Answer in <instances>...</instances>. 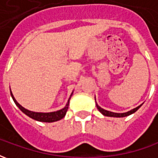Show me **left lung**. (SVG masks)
Returning a JSON list of instances; mask_svg holds the SVG:
<instances>
[{"mask_svg": "<svg viewBox=\"0 0 158 158\" xmlns=\"http://www.w3.org/2000/svg\"><path fill=\"white\" fill-rule=\"evenodd\" d=\"M141 106V105L139 106H137L135 108H134V109L130 110L129 112H127V113H112V112H109V111H106V110H104L102 107H100L97 104H96V107H97V109L99 110L101 113H102L104 116L106 117H116V118H122V117H126V116H129L130 114H132V113H135L137 110L139 109V107Z\"/></svg>", "mask_w": 158, "mask_h": 158, "instance_id": "obj_1", "label": "left lung"}]
</instances>
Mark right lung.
Here are the masks:
<instances>
[{"instance_id": "add662e5", "label": "right lung", "mask_w": 158, "mask_h": 158, "mask_svg": "<svg viewBox=\"0 0 158 158\" xmlns=\"http://www.w3.org/2000/svg\"><path fill=\"white\" fill-rule=\"evenodd\" d=\"M11 91V89H10ZM11 96H12V99L14 101V102L17 106H19V108L23 113H25L27 116H29V118L35 119V120H37V121H40V122H45V123H52L55 122V121H58L60 119H62V118H64V116L66 115V113L69 109V100L68 104L66 105V106L62 109L59 110V111H56V112H52V113H35V112H31V111H29V110L25 109L24 107H23L20 104L18 103V102L16 101L15 98L13 97V95H12V91H11ZM70 99V98H69Z\"/></svg>"}]
</instances>
